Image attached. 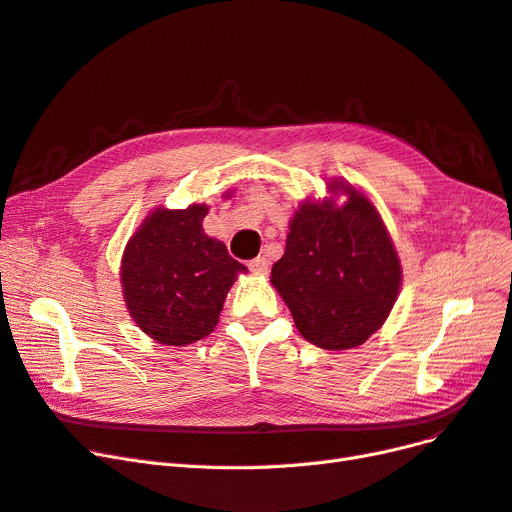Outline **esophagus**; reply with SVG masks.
<instances>
[{
    "instance_id": "obj_1",
    "label": "esophagus",
    "mask_w": 512,
    "mask_h": 512,
    "mask_svg": "<svg viewBox=\"0 0 512 512\" xmlns=\"http://www.w3.org/2000/svg\"><path fill=\"white\" fill-rule=\"evenodd\" d=\"M249 270L255 274V276H266L270 272V263L266 257H257L253 261H249Z\"/></svg>"
}]
</instances>
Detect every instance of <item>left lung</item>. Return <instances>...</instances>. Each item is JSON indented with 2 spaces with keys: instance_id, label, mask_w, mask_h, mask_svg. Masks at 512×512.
Returning a JSON list of instances; mask_svg holds the SVG:
<instances>
[{
  "instance_id": "1",
  "label": "left lung",
  "mask_w": 512,
  "mask_h": 512,
  "mask_svg": "<svg viewBox=\"0 0 512 512\" xmlns=\"http://www.w3.org/2000/svg\"><path fill=\"white\" fill-rule=\"evenodd\" d=\"M327 194L299 202L270 282L301 337L337 352L382 329L399 297L403 268L382 215L361 189L335 177ZM339 195L347 198L342 205L334 200Z\"/></svg>"
}]
</instances>
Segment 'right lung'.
<instances>
[{
	"label": "right lung",
	"mask_w": 512,
	"mask_h": 512,
	"mask_svg": "<svg viewBox=\"0 0 512 512\" xmlns=\"http://www.w3.org/2000/svg\"><path fill=\"white\" fill-rule=\"evenodd\" d=\"M230 198V192L225 194ZM206 204L158 206L126 242L120 285L137 327L164 346H187L211 333L242 263L206 236Z\"/></svg>",
	"instance_id": "obj_1"
}]
</instances>
